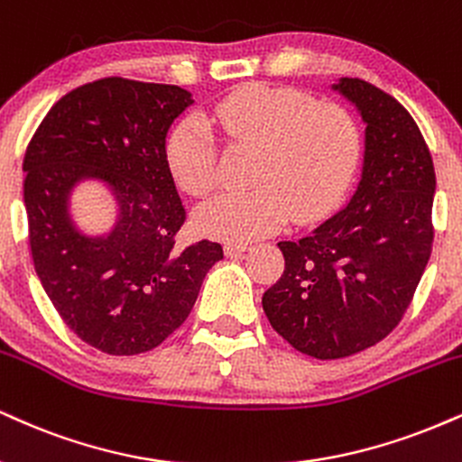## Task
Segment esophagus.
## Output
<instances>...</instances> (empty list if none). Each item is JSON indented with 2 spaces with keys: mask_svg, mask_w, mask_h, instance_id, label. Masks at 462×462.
Instances as JSON below:
<instances>
[{
  "mask_svg": "<svg viewBox=\"0 0 462 462\" xmlns=\"http://www.w3.org/2000/svg\"><path fill=\"white\" fill-rule=\"evenodd\" d=\"M247 249H249L247 243H241V241H227L224 245V252H226V255H230V258H235V255L247 252Z\"/></svg>",
  "mask_w": 462,
  "mask_h": 462,
  "instance_id": "obj_1",
  "label": "esophagus"
}]
</instances>
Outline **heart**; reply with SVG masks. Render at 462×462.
I'll return each mask as SVG.
<instances>
[{"mask_svg": "<svg viewBox=\"0 0 462 462\" xmlns=\"http://www.w3.org/2000/svg\"><path fill=\"white\" fill-rule=\"evenodd\" d=\"M258 148L252 189L226 191L199 207L202 235L249 241L273 232L288 217L312 221L351 185L361 154L357 122L336 103H314L291 88L252 83L217 101L199 118L178 122L165 157L171 176L191 196H207L217 180V142Z\"/></svg>", "mask_w": 462, "mask_h": 462, "instance_id": "1", "label": "heart"}]
</instances>
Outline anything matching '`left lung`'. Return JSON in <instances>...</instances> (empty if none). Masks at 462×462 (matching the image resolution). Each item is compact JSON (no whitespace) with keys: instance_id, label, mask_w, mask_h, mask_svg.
<instances>
[{"instance_id":"1","label":"left lung","mask_w":462,"mask_h":462,"mask_svg":"<svg viewBox=\"0 0 462 462\" xmlns=\"http://www.w3.org/2000/svg\"><path fill=\"white\" fill-rule=\"evenodd\" d=\"M331 88L365 125L359 185L312 235L277 243L284 273L263 294L271 327L316 359L365 351L396 329L435 235V168L409 111L368 81L342 77Z\"/></svg>"}]
</instances>
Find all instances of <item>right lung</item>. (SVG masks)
Wrapping results in <instances>:
<instances>
[{
	"label": "right lung",
	"mask_w": 462,
	"mask_h": 462,
	"mask_svg": "<svg viewBox=\"0 0 462 462\" xmlns=\"http://www.w3.org/2000/svg\"><path fill=\"white\" fill-rule=\"evenodd\" d=\"M193 105L165 83L107 77L49 109L23 159V202L41 284L70 331L109 355L152 351L187 320L219 243L174 247L185 207L165 157V137ZM110 189L119 215L86 236L69 213L77 184Z\"/></svg>",
	"instance_id": "right-lung-1"
}]
</instances>
